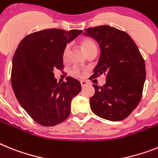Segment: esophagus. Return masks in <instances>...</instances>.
I'll use <instances>...</instances> for the list:
<instances>
[{
    "mask_svg": "<svg viewBox=\"0 0 158 158\" xmlns=\"http://www.w3.org/2000/svg\"><path fill=\"white\" fill-rule=\"evenodd\" d=\"M80 83H81L82 87H84L85 86L87 85V82L85 81V80H82V81H80Z\"/></svg>",
    "mask_w": 158,
    "mask_h": 158,
    "instance_id": "34e87169",
    "label": "esophagus"
}]
</instances>
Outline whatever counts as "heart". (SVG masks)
Returning a JSON list of instances; mask_svg holds the SVG:
<instances>
[{
  "label": "heart",
  "instance_id": "1",
  "mask_svg": "<svg viewBox=\"0 0 158 158\" xmlns=\"http://www.w3.org/2000/svg\"><path fill=\"white\" fill-rule=\"evenodd\" d=\"M81 44H82V46H83V48L84 49V50H85L86 54H87L88 52H91V51H97V46H96V45H95V43L93 42V41L89 40V39H83V40L81 42ZM69 49H70V45L67 44V46H65L64 50H63V59H67V54H68ZM71 73V75H74V76L75 77H81L82 74H83L81 69L78 67H73Z\"/></svg>",
  "mask_w": 158,
  "mask_h": 158
}]
</instances>
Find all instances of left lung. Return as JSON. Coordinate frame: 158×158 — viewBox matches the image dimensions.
I'll use <instances>...</instances> for the list:
<instances>
[{
	"mask_svg": "<svg viewBox=\"0 0 158 158\" xmlns=\"http://www.w3.org/2000/svg\"><path fill=\"white\" fill-rule=\"evenodd\" d=\"M84 35L94 38L100 47V56L90 79L106 76L103 86L93 84L90 99L96 116L119 121L128 117L141 99L145 80V63L134 41L124 31L108 26L87 28Z\"/></svg>",
	"mask_w": 158,
	"mask_h": 158,
	"instance_id": "1",
	"label": "left lung"
}]
</instances>
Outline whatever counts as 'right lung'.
<instances>
[{
    "label": "right lung",
    "mask_w": 158,
    "mask_h": 158,
    "mask_svg": "<svg viewBox=\"0 0 158 158\" xmlns=\"http://www.w3.org/2000/svg\"><path fill=\"white\" fill-rule=\"evenodd\" d=\"M80 30L49 29L23 38L14 53L11 83L15 96L28 115L42 126H54L67 119L71 100L81 91L72 77L57 83L55 70H63V54Z\"/></svg>",
    "instance_id": "obj_1"
}]
</instances>
